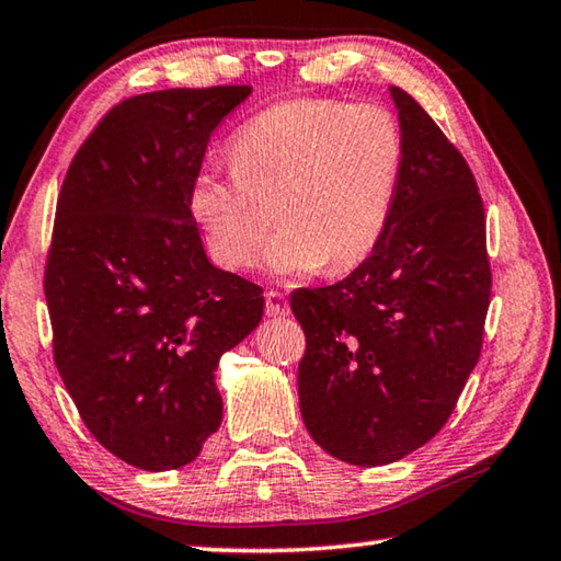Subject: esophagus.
Segmentation results:
<instances>
[{
	"label": "esophagus",
	"instance_id": "1",
	"mask_svg": "<svg viewBox=\"0 0 561 561\" xmlns=\"http://www.w3.org/2000/svg\"><path fill=\"white\" fill-rule=\"evenodd\" d=\"M264 309L270 317H287L289 314V299L282 291H267L264 294Z\"/></svg>",
	"mask_w": 561,
	"mask_h": 561
}]
</instances>
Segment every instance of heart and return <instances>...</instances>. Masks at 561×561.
<instances>
[{
    "label": "heart",
    "instance_id": "heart-1",
    "mask_svg": "<svg viewBox=\"0 0 561 561\" xmlns=\"http://www.w3.org/2000/svg\"><path fill=\"white\" fill-rule=\"evenodd\" d=\"M232 175L201 173L190 213L225 270L257 262L274 274H346L386 234L403 175V130L391 111L297 99L262 111L230 140Z\"/></svg>",
    "mask_w": 561,
    "mask_h": 561
}]
</instances>
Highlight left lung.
I'll return each mask as SVG.
<instances>
[{
    "instance_id": "obj_1",
    "label": "left lung",
    "mask_w": 561,
    "mask_h": 561,
    "mask_svg": "<svg viewBox=\"0 0 561 561\" xmlns=\"http://www.w3.org/2000/svg\"><path fill=\"white\" fill-rule=\"evenodd\" d=\"M388 91L405 160L386 234L346 279L291 294L307 336L304 425L358 468L401 460L443 428L480 358L492 284L468 163L421 103Z\"/></svg>"
}]
</instances>
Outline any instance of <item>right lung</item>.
Masks as SVG:
<instances>
[{"label":"right lung","instance_id":"right-lung-1","mask_svg":"<svg viewBox=\"0 0 561 561\" xmlns=\"http://www.w3.org/2000/svg\"><path fill=\"white\" fill-rule=\"evenodd\" d=\"M250 93L121 101L64 178L44 274L54 360L93 438L133 468L201 455L222 423L220 356L264 314L257 284L207 260L190 213L213 130Z\"/></svg>","mask_w":561,"mask_h":561}]
</instances>
